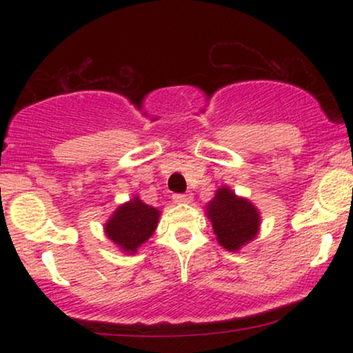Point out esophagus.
Returning a JSON list of instances; mask_svg holds the SVG:
<instances>
[{
	"mask_svg": "<svg viewBox=\"0 0 353 353\" xmlns=\"http://www.w3.org/2000/svg\"><path fill=\"white\" fill-rule=\"evenodd\" d=\"M172 199H174V202H177V204H189V202L192 201V194H190V192L174 194Z\"/></svg>",
	"mask_w": 353,
	"mask_h": 353,
	"instance_id": "esophagus-1",
	"label": "esophagus"
}]
</instances>
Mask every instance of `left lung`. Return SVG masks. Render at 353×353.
<instances>
[{
    "label": "left lung",
    "mask_w": 353,
    "mask_h": 353,
    "mask_svg": "<svg viewBox=\"0 0 353 353\" xmlns=\"http://www.w3.org/2000/svg\"><path fill=\"white\" fill-rule=\"evenodd\" d=\"M205 209L217 242L230 252H236L257 236L261 228L257 208L249 199L236 196L229 188H219Z\"/></svg>",
    "instance_id": "left-lung-1"
}]
</instances>
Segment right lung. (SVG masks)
Segmentation results:
<instances>
[{
	"label": "right lung",
	"instance_id": "right-lung-1",
	"mask_svg": "<svg viewBox=\"0 0 353 353\" xmlns=\"http://www.w3.org/2000/svg\"><path fill=\"white\" fill-rule=\"evenodd\" d=\"M161 210L148 205L139 197L119 205L104 224L108 239L123 249V252L136 254L137 249L152 236L159 222Z\"/></svg>",
	"mask_w": 353,
	"mask_h": 353
}]
</instances>
